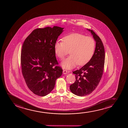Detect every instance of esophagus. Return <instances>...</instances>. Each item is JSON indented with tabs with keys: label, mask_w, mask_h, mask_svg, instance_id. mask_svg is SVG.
Returning a JSON list of instances; mask_svg holds the SVG:
<instances>
[{
	"label": "esophagus",
	"mask_w": 128,
	"mask_h": 128,
	"mask_svg": "<svg viewBox=\"0 0 128 128\" xmlns=\"http://www.w3.org/2000/svg\"><path fill=\"white\" fill-rule=\"evenodd\" d=\"M63 74H67V71L66 70H63Z\"/></svg>",
	"instance_id": "1"
}]
</instances>
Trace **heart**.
Instances as JSON below:
<instances>
[{
	"instance_id": "obj_1",
	"label": "heart",
	"mask_w": 128,
	"mask_h": 128,
	"mask_svg": "<svg viewBox=\"0 0 128 128\" xmlns=\"http://www.w3.org/2000/svg\"><path fill=\"white\" fill-rule=\"evenodd\" d=\"M95 43L94 39L78 33L67 35L63 42L57 41L54 45V52L61 60L70 53V56L62 62L64 68L71 69L77 64L85 65L91 60L94 52Z\"/></svg>"
}]
</instances>
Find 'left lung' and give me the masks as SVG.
Wrapping results in <instances>:
<instances>
[{"label":"left lung","mask_w":128,"mask_h":128,"mask_svg":"<svg viewBox=\"0 0 128 128\" xmlns=\"http://www.w3.org/2000/svg\"><path fill=\"white\" fill-rule=\"evenodd\" d=\"M90 32L96 42L94 52L91 60L80 70L73 72L76 81L70 86V90L78 96L91 94L98 86L103 72L105 52L101 39L93 30Z\"/></svg>","instance_id":"8db88e82"}]
</instances>
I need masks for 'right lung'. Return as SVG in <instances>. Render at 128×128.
Listing matches in <instances>:
<instances>
[{"instance_id": "add662e5", "label": "right lung", "mask_w": 128, "mask_h": 128, "mask_svg": "<svg viewBox=\"0 0 128 128\" xmlns=\"http://www.w3.org/2000/svg\"><path fill=\"white\" fill-rule=\"evenodd\" d=\"M64 28L57 26L34 30L24 42L22 72L26 85L35 94L44 96L54 88L62 70L58 65L54 45Z\"/></svg>"}]
</instances>
